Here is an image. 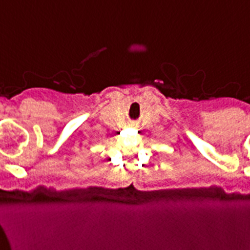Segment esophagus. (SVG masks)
<instances>
[{"label": "esophagus", "mask_w": 250, "mask_h": 250, "mask_svg": "<svg viewBox=\"0 0 250 250\" xmlns=\"http://www.w3.org/2000/svg\"><path fill=\"white\" fill-rule=\"evenodd\" d=\"M130 126H131V127H138V125H136V124H134V123H131V124H130Z\"/></svg>", "instance_id": "34e87169"}]
</instances>
